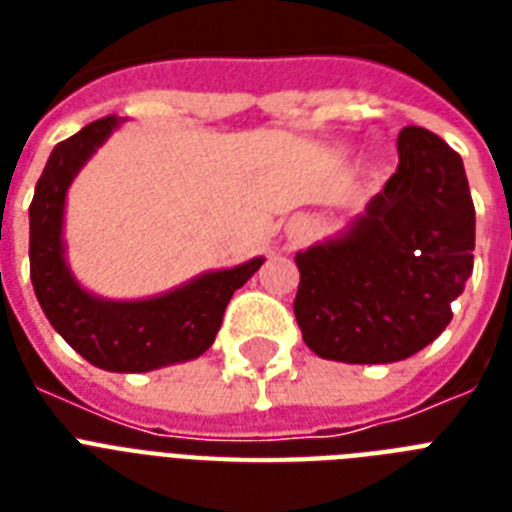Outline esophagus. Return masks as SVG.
I'll list each match as a JSON object with an SVG mask.
<instances>
[{
  "label": "esophagus",
  "instance_id": "1",
  "mask_svg": "<svg viewBox=\"0 0 512 512\" xmlns=\"http://www.w3.org/2000/svg\"><path fill=\"white\" fill-rule=\"evenodd\" d=\"M289 233H292V236H303L305 225L303 223H295V225H292V228H289Z\"/></svg>",
  "mask_w": 512,
  "mask_h": 512
}]
</instances>
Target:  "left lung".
Masks as SVG:
<instances>
[{
    "instance_id": "left-lung-1",
    "label": "left lung",
    "mask_w": 512,
    "mask_h": 512,
    "mask_svg": "<svg viewBox=\"0 0 512 512\" xmlns=\"http://www.w3.org/2000/svg\"><path fill=\"white\" fill-rule=\"evenodd\" d=\"M476 207L457 151L398 132V170L345 233L297 252L305 345L345 364L404 361L452 321L473 273Z\"/></svg>"
}]
</instances>
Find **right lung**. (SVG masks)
<instances>
[{
  "mask_svg": "<svg viewBox=\"0 0 512 512\" xmlns=\"http://www.w3.org/2000/svg\"><path fill=\"white\" fill-rule=\"evenodd\" d=\"M114 127L119 119L103 116L52 148L28 207L31 284L44 316L79 356L108 372H151L191 361L215 342L225 305L263 265V257L228 271L204 273L148 300L119 303L84 292L66 265V191Z\"/></svg>",
  "mask_w": 512,
  "mask_h": 512,
  "instance_id": "add662e5",
  "label": "right lung"
}]
</instances>
